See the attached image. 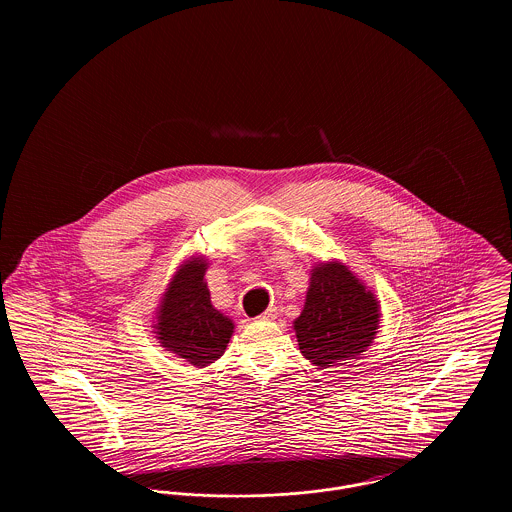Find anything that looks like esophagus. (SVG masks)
<instances>
[{
    "label": "esophagus",
    "instance_id": "1",
    "mask_svg": "<svg viewBox=\"0 0 512 512\" xmlns=\"http://www.w3.org/2000/svg\"><path fill=\"white\" fill-rule=\"evenodd\" d=\"M259 318H261V320H274V318H276V307H270V309H267Z\"/></svg>",
    "mask_w": 512,
    "mask_h": 512
}]
</instances>
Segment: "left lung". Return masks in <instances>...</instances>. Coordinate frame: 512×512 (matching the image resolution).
I'll return each mask as SVG.
<instances>
[{
  "label": "left lung",
  "mask_w": 512,
  "mask_h": 512,
  "mask_svg": "<svg viewBox=\"0 0 512 512\" xmlns=\"http://www.w3.org/2000/svg\"><path fill=\"white\" fill-rule=\"evenodd\" d=\"M380 301L355 272L338 259L311 268L301 315L293 320L303 357L318 368L345 365L376 340Z\"/></svg>",
  "instance_id": "obj_1"
}]
</instances>
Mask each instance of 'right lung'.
Returning <instances> with one entry per match:
<instances>
[{
  "mask_svg": "<svg viewBox=\"0 0 512 512\" xmlns=\"http://www.w3.org/2000/svg\"><path fill=\"white\" fill-rule=\"evenodd\" d=\"M207 267L205 255H192L176 268L151 326L165 351L197 368L220 359L234 334L232 318L211 303Z\"/></svg>",
  "mask_w": 512,
  "mask_h": 512,
  "instance_id": "right-lung-1",
  "label": "right lung"
}]
</instances>
